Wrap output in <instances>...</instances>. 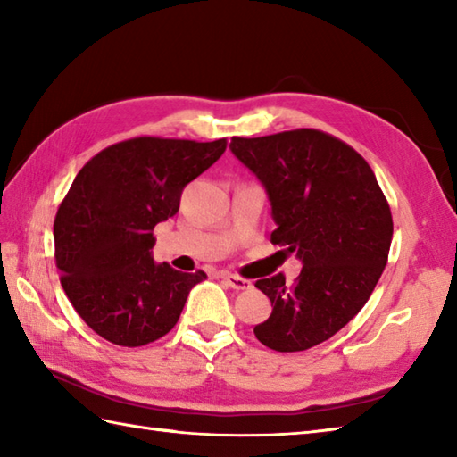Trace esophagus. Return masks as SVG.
Wrapping results in <instances>:
<instances>
[{"mask_svg": "<svg viewBox=\"0 0 457 457\" xmlns=\"http://www.w3.org/2000/svg\"><path fill=\"white\" fill-rule=\"evenodd\" d=\"M221 278L226 280V283L234 288V290H249L251 288V280L247 278H241L237 275H229V273H223Z\"/></svg>", "mask_w": 457, "mask_h": 457, "instance_id": "obj_1", "label": "esophagus"}]
</instances>
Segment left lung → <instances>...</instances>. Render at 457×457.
<instances>
[{"label":"left lung","instance_id":"8db88e82","mask_svg":"<svg viewBox=\"0 0 457 457\" xmlns=\"http://www.w3.org/2000/svg\"><path fill=\"white\" fill-rule=\"evenodd\" d=\"M234 157L255 174L277 229L270 244L303 261L295 285L261 278L273 312L255 336L275 352H304L339 332L371 296L389 257L391 208L367 161L316 129L234 137Z\"/></svg>","mask_w":457,"mask_h":457}]
</instances>
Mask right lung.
<instances>
[{
	"instance_id": "obj_1",
	"label": "right lung",
	"mask_w": 457,
	"mask_h": 457,
	"mask_svg": "<svg viewBox=\"0 0 457 457\" xmlns=\"http://www.w3.org/2000/svg\"><path fill=\"white\" fill-rule=\"evenodd\" d=\"M226 139L135 137L84 164L54 220L61 285L76 312L115 345L169 334L206 273L154 263L153 229L179 212L180 194L226 151Z\"/></svg>"
}]
</instances>
